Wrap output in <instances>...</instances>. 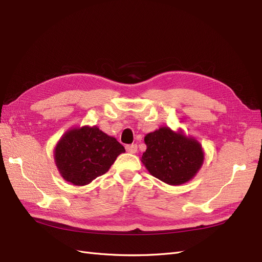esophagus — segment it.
<instances>
[{
    "instance_id": "1",
    "label": "esophagus",
    "mask_w": 262,
    "mask_h": 262,
    "mask_svg": "<svg viewBox=\"0 0 262 262\" xmlns=\"http://www.w3.org/2000/svg\"><path fill=\"white\" fill-rule=\"evenodd\" d=\"M125 149L128 153L131 154H136L138 152V145L137 144H131V145H126Z\"/></svg>"
}]
</instances>
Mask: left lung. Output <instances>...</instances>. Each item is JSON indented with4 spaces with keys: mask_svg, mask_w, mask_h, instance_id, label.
<instances>
[{
    "mask_svg": "<svg viewBox=\"0 0 262 262\" xmlns=\"http://www.w3.org/2000/svg\"><path fill=\"white\" fill-rule=\"evenodd\" d=\"M146 150L141 162L150 175L170 186H179L191 180L200 170L204 152L200 142L187 137L182 130L172 131L161 126L147 133Z\"/></svg>",
    "mask_w": 262,
    "mask_h": 262,
    "instance_id": "8db88e82",
    "label": "left lung"
}]
</instances>
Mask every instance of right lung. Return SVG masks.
Masks as SVG:
<instances>
[{
	"instance_id": "add662e5",
	"label": "right lung",
	"mask_w": 262,
	"mask_h": 262,
	"mask_svg": "<svg viewBox=\"0 0 262 262\" xmlns=\"http://www.w3.org/2000/svg\"><path fill=\"white\" fill-rule=\"evenodd\" d=\"M124 147L97 125L69 129L54 147V162L61 177L74 186L89 185L104 175Z\"/></svg>"
}]
</instances>
